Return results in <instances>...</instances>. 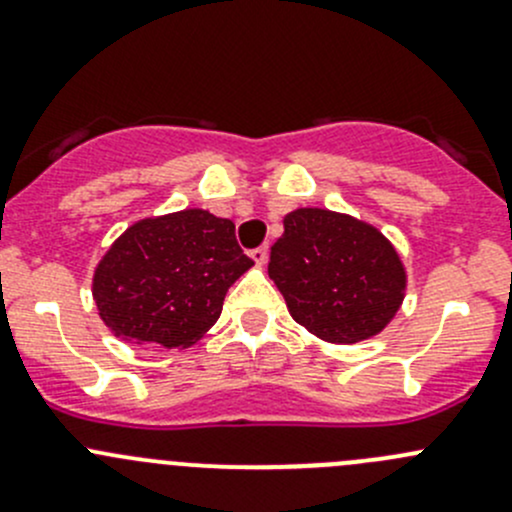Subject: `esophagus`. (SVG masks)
Instances as JSON below:
<instances>
[{"mask_svg": "<svg viewBox=\"0 0 512 512\" xmlns=\"http://www.w3.org/2000/svg\"><path fill=\"white\" fill-rule=\"evenodd\" d=\"M250 257H252V262H255V265L262 267L267 262V257H270V250H267V245L255 247V250L250 252Z\"/></svg>", "mask_w": 512, "mask_h": 512, "instance_id": "1", "label": "esophagus"}]
</instances>
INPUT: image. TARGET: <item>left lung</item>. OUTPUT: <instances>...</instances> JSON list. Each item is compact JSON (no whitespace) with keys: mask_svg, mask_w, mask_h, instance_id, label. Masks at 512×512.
I'll use <instances>...</instances> for the list:
<instances>
[{"mask_svg":"<svg viewBox=\"0 0 512 512\" xmlns=\"http://www.w3.org/2000/svg\"><path fill=\"white\" fill-rule=\"evenodd\" d=\"M267 272L294 322L324 342H364L404 302L406 272L394 245L374 225L332 210L289 213Z\"/></svg>","mask_w":512,"mask_h":512,"instance_id":"1","label":"left lung"}]
</instances>
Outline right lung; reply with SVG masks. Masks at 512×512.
<instances>
[{
	"mask_svg": "<svg viewBox=\"0 0 512 512\" xmlns=\"http://www.w3.org/2000/svg\"><path fill=\"white\" fill-rule=\"evenodd\" d=\"M252 265L232 220L188 208L128 227L98 262L94 299L123 342L185 349L218 322L227 289Z\"/></svg>",
	"mask_w": 512,
	"mask_h": 512,
	"instance_id": "1",
	"label": "right lung"
}]
</instances>
